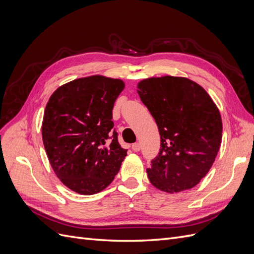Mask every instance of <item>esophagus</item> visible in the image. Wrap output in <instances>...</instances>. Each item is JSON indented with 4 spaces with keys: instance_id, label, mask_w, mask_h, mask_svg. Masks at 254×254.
Here are the masks:
<instances>
[{
    "instance_id": "34e87169",
    "label": "esophagus",
    "mask_w": 254,
    "mask_h": 254,
    "mask_svg": "<svg viewBox=\"0 0 254 254\" xmlns=\"http://www.w3.org/2000/svg\"><path fill=\"white\" fill-rule=\"evenodd\" d=\"M140 149H141V144L140 143H134L132 145V150L133 151L137 152V151H140Z\"/></svg>"
}]
</instances>
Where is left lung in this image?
<instances>
[{"instance_id": "left-lung-1", "label": "left lung", "mask_w": 254, "mask_h": 254, "mask_svg": "<svg viewBox=\"0 0 254 254\" xmlns=\"http://www.w3.org/2000/svg\"><path fill=\"white\" fill-rule=\"evenodd\" d=\"M136 91L161 136L159 155L146 170L150 183L171 194L196 187L220 147L222 122L217 106L200 84L187 77L146 78Z\"/></svg>"}]
</instances>
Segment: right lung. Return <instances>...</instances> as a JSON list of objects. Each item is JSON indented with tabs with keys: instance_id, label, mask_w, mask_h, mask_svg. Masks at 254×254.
<instances>
[{
	"instance_id": "right-lung-1",
	"label": "right lung",
	"mask_w": 254,
	"mask_h": 254,
	"mask_svg": "<svg viewBox=\"0 0 254 254\" xmlns=\"http://www.w3.org/2000/svg\"><path fill=\"white\" fill-rule=\"evenodd\" d=\"M122 79L92 75L55 90L45 107L42 141L54 173L81 195L105 190L127 150L118 142L112 109L124 90Z\"/></svg>"
}]
</instances>
